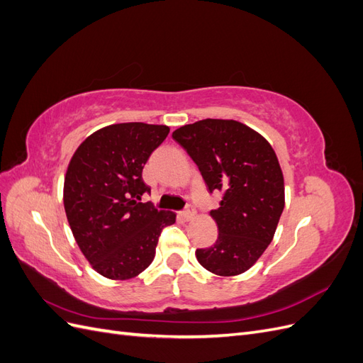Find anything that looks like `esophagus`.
Instances as JSON below:
<instances>
[{
    "mask_svg": "<svg viewBox=\"0 0 363 363\" xmlns=\"http://www.w3.org/2000/svg\"><path fill=\"white\" fill-rule=\"evenodd\" d=\"M194 215H195V208H194V206H188L183 211V213H182V216H183V219L184 221H191V219L194 218Z\"/></svg>",
    "mask_w": 363,
    "mask_h": 363,
    "instance_id": "obj_1",
    "label": "esophagus"
}]
</instances>
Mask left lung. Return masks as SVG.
I'll return each mask as SVG.
<instances>
[{"label":"left lung","instance_id":"1","mask_svg":"<svg viewBox=\"0 0 363 363\" xmlns=\"http://www.w3.org/2000/svg\"><path fill=\"white\" fill-rule=\"evenodd\" d=\"M172 138L196 163L208 192H223L211 212L218 239L196 250V259L216 276L245 272L271 244L284 207L276 152L257 131L233 119H203L177 128Z\"/></svg>","mask_w":363,"mask_h":363}]
</instances>
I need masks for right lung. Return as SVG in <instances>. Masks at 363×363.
Listing matches in <instances>:
<instances>
[{"label": "right lung", "instance_id": "right-lung-1", "mask_svg": "<svg viewBox=\"0 0 363 363\" xmlns=\"http://www.w3.org/2000/svg\"><path fill=\"white\" fill-rule=\"evenodd\" d=\"M169 127L144 123L107 125L86 138L68 164L65 212L84 257L101 276L133 279L155 259L163 227L175 213L142 203L150 186L142 169Z\"/></svg>", "mask_w": 363, "mask_h": 363}]
</instances>
